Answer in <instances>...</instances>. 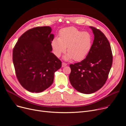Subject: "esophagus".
<instances>
[{
  "mask_svg": "<svg viewBox=\"0 0 126 126\" xmlns=\"http://www.w3.org/2000/svg\"><path fill=\"white\" fill-rule=\"evenodd\" d=\"M66 65H67V63H65V62H63V63H62V66L63 67H65V66H66Z\"/></svg>",
  "mask_w": 126,
  "mask_h": 126,
  "instance_id": "esophagus-1",
  "label": "esophagus"
}]
</instances>
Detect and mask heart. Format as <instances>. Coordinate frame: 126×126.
Segmentation results:
<instances>
[{
    "mask_svg": "<svg viewBox=\"0 0 126 126\" xmlns=\"http://www.w3.org/2000/svg\"><path fill=\"white\" fill-rule=\"evenodd\" d=\"M92 44V37L87 32H82L70 26L61 29L59 37H55L51 42V49L57 57H60L67 47L68 53L65 59H74L75 61L83 60L90 51Z\"/></svg>",
    "mask_w": 126,
    "mask_h": 126,
    "instance_id": "b5f03b06",
    "label": "heart"
}]
</instances>
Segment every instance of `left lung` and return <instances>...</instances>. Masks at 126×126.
Instances as JSON below:
<instances>
[{"instance_id":"left-lung-1","label":"left lung","mask_w":126,"mask_h":126,"mask_svg":"<svg viewBox=\"0 0 126 126\" xmlns=\"http://www.w3.org/2000/svg\"><path fill=\"white\" fill-rule=\"evenodd\" d=\"M90 28L94 36L90 51L81 62L69 65L71 85L85 94L94 93L103 86L113 61L111 46L106 37L100 30L93 26Z\"/></svg>"}]
</instances>
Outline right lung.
I'll return each instance as SVG.
<instances>
[{
	"label": "right lung",
	"mask_w": 126,
	"mask_h": 126,
	"mask_svg": "<svg viewBox=\"0 0 126 126\" xmlns=\"http://www.w3.org/2000/svg\"><path fill=\"white\" fill-rule=\"evenodd\" d=\"M49 26L29 30L20 37L13 50L16 77L22 86L31 92H41L52 84L54 73L62 62L51 52L54 35Z\"/></svg>",
	"instance_id": "obj_1"
}]
</instances>
